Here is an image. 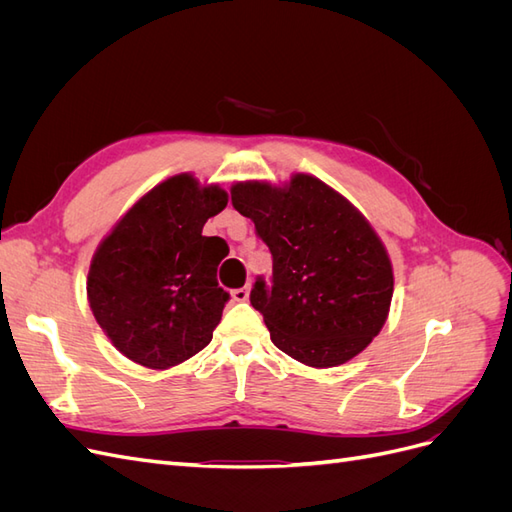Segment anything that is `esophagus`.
Here are the masks:
<instances>
[{
	"instance_id": "1",
	"label": "esophagus",
	"mask_w": 512,
	"mask_h": 512,
	"mask_svg": "<svg viewBox=\"0 0 512 512\" xmlns=\"http://www.w3.org/2000/svg\"><path fill=\"white\" fill-rule=\"evenodd\" d=\"M232 299H235L237 303H243V301L250 299V286H243V288L232 290Z\"/></svg>"
}]
</instances>
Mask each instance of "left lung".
Returning a JSON list of instances; mask_svg holds the SVG:
<instances>
[{"instance_id":"left-lung-1","label":"left lung","mask_w":512,"mask_h":512,"mask_svg":"<svg viewBox=\"0 0 512 512\" xmlns=\"http://www.w3.org/2000/svg\"><path fill=\"white\" fill-rule=\"evenodd\" d=\"M230 198L273 256L271 286L258 277L250 294L271 342L318 369L363 352L393 299L391 258L365 215L305 173L284 185L239 181Z\"/></svg>"}]
</instances>
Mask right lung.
<instances>
[{
	"label": "right lung",
	"mask_w": 512,
	"mask_h": 512,
	"mask_svg": "<svg viewBox=\"0 0 512 512\" xmlns=\"http://www.w3.org/2000/svg\"><path fill=\"white\" fill-rule=\"evenodd\" d=\"M228 205L218 183L168 177L121 215L100 241L87 299L113 346L149 369L175 367L203 350L222 320L228 292L218 265L228 252L203 226Z\"/></svg>",
	"instance_id": "add662e5"
}]
</instances>
